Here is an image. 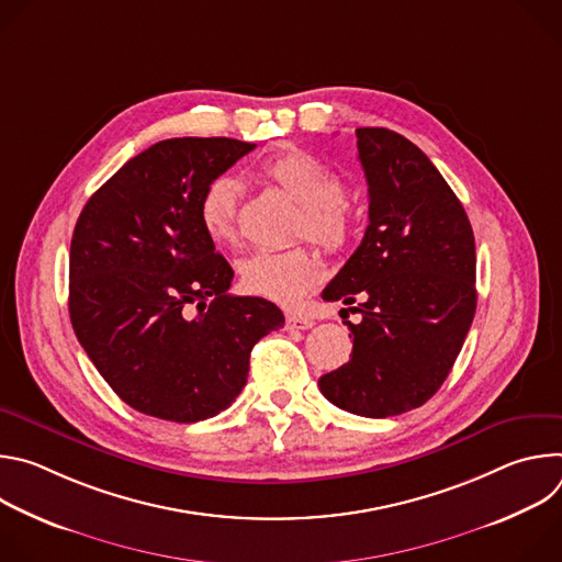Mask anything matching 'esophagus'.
Wrapping results in <instances>:
<instances>
[{
	"instance_id": "obj_1",
	"label": "esophagus",
	"mask_w": 562,
	"mask_h": 562,
	"mask_svg": "<svg viewBox=\"0 0 562 562\" xmlns=\"http://www.w3.org/2000/svg\"><path fill=\"white\" fill-rule=\"evenodd\" d=\"M313 325L315 323L306 315H295V313L286 315V329H291V331H304V329H311Z\"/></svg>"
}]
</instances>
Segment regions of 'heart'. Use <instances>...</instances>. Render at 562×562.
<instances>
[{"label":"heart","instance_id":"heart-1","mask_svg":"<svg viewBox=\"0 0 562 562\" xmlns=\"http://www.w3.org/2000/svg\"><path fill=\"white\" fill-rule=\"evenodd\" d=\"M262 176L282 189L300 209L295 235L327 251L347 245L353 226L351 206L342 195L338 176L304 150L276 153L262 165ZM202 228L215 243H233L239 217V182L231 176L213 178L198 202ZM239 284L251 295L295 306L323 276L317 258L302 245L280 251H254L237 267Z\"/></svg>","mask_w":562,"mask_h":562}]
</instances>
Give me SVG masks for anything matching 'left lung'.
<instances>
[{"mask_svg":"<svg viewBox=\"0 0 562 562\" xmlns=\"http://www.w3.org/2000/svg\"><path fill=\"white\" fill-rule=\"evenodd\" d=\"M356 137L369 226L323 300L360 297L362 323H345L351 358L317 384L349 414L389 418L447 380L475 313V245L460 200L414 142L389 128Z\"/></svg>","mask_w":562,"mask_h":562,"instance_id":"obj_1","label":"left lung"}]
</instances>
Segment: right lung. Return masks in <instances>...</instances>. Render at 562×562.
Segmentation results:
<instances>
[{
	"label": "right lung",
	"instance_id": "1",
	"mask_svg": "<svg viewBox=\"0 0 562 562\" xmlns=\"http://www.w3.org/2000/svg\"><path fill=\"white\" fill-rule=\"evenodd\" d=\"M254 148L231 137L162 139L79 213L70 323L100 375L139 414L217 416L245 389L256 342L284 325L273 302L228 293L233 269L198 217L204 187Z\"/></svg>",
	"mask_w": 562,
	"mask_h": 562
}]
</instances>
